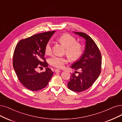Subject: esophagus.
<instances>
[{
    "instance_id": "1",
    "label": "esophagus",
    "mask_w": 122,
    "mask_h": 122,
    "mask_svg": "<svg viewBox=\"0 0 122 122\" xmlns=\"http://www.w3.org/2000/svg\"><path fill=\"white\" fill-rule=\"evenodd\" d=\"M55 71L56 73H59L61 71L59 69H55Z\"/></svg>"
}]
</instances>
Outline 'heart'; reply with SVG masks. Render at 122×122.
<instances>
[{
	"instance_id": "1",
	"label": "heart",
	"mask_w": 122,
	"mask_h": 122,
	"mask_svg": "<svg viewBox=\"0 0 122 122\" xmlns=\"http://www.w3.org/2000/svg\"><path fill=\"white\" fill-rule=\"evenodd\" d=\"M58 41L66 47V54L71 60H77L82 55L83 52L82 46L80 43L76 42V41L75 37L69 34L64 33L58 38ZM45 50L46 54H51L52 51L51 41L47 42ZM48 62L53 66L62 68L67 62V60L65 57L53 56L48 60Z\"/></svg>"
}]
</instances>
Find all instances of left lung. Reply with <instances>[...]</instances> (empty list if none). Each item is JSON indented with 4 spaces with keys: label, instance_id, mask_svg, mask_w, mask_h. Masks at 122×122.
Wrapping results in <instances>:
<instances>
[{
    "label": "left lung",
    "instance_id": "left-lung-1",
    "mask_svg": "<svg viewBox=\"0 0 122 122\" xmlns=\"http://www.w3.org/2000/svg\"><path fill=\"white\" fill-rule=\"evenodd\" d=\"M86 40L84 53L71 68L76 71L80 70L78 76L72 73L67 82L69 88L76 92L84 91L91 87L99 77L101 71L102 56L98 46L93 40L86 34L74 32Z\"/></svg>",
    "mask_w": 122,
    "mask_h": 122
}]
</instances>
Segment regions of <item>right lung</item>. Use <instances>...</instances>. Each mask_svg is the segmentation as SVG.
<instances>
[{
  "label": "right lung",
  "mask_w": 122,
  "mask_h": 122,
  "mask_svg": "<svg viewBox=\"0 0 122 122\" xmlns=\"http://www.w3.org/2000/svg\"><path fill=\"white\" fill-rule=\"evenodd\" d=\"M55 31L33 35L19 41L14 50L13 66L21 83L33 91L41 90L48 84L52 71L44 57L45 46ZM46 67L45 72L39 73L37 68Z\"/></svg>",
  "instance_id": "1"
}]
</instances>
